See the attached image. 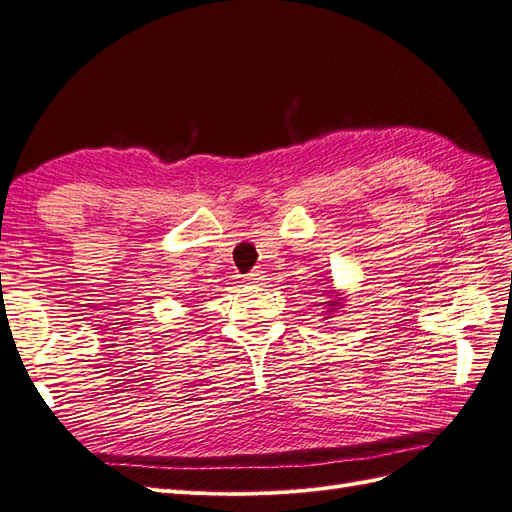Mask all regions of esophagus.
Returning <instances> with one entry per match:
<instances>
[{"label": "esophagus", "instance_id": "obj_1", "mask_svg": "<svg viewBox=\"0 0 512 512\" xmlns=\"http://www.w3.org/2000/svg\"><path fill=\"white\" fill-rule=\"evenodd\" d=\"M244 281H246V283H253V285H264L266 276H264V272H261V270H253V272H248V274L244 276Z\"/></svg>", "mask_w": 512, "mask_h": 512}]
</instances>
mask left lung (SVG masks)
Here are the masks:
<instances>
[{
    "mask_svg": "<svg viewBox=\"0 0 512 512\" xmlns=\"http://www.w3.org/2000/svg\"><path fill=\"white\" fill-rule=\"evenodd\" d=\"M326 296H328V300H324L321 304H324V315H326L324 319H330L334 313L345 306V296H343V291H337V289H328Z\"/></svg>",
    "mask_w": 512,
    "mask_h": 512,
    "instance_id": "left-lung-1",
    "label": "left lung"
}]
</instances>
